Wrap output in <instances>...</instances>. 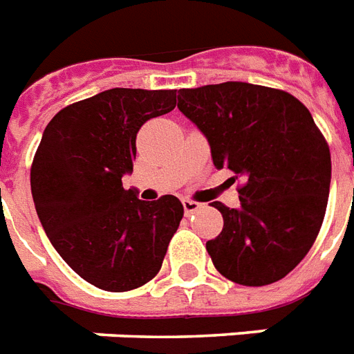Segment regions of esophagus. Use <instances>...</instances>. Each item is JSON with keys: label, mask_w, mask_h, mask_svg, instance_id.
<instances>
[{"label": "esophagus", "mask_w": 354, "mask_h": 354, "mask_svg": "<svg viewBox=\"0 0 354 354\" xmlns=\"http://www.w3.org/2000/svg\"><path fill=\"white\" fill-rule=\"evenodd\" d=\"M183 206H185V212L188 214V216H190V214H194V212L199 210V208H203V205L194 199H183Z\"/></svg>", "instance_id": "obj_1"}]
</instances>
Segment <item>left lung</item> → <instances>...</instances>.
Wrapping results in <instances>:
<instances>
[{
	"label": "left lung",
	"instance_id": "1",
	"mask_svg": "<svg viewBox=\"0 0 354 354\" xmlns=\"http://www.w3.org/2000/svg\"><path fill=\"white\" fill-rule=\"evenodd\" d=\"M177 107L205 133L216 168H228L241 208L212 203L223 230L206 241L219 272L263 287L285 278L315 245L329 199V144L290 93L247 82L179 89Z\"/></svg>",
	"mask_w": 354,
	"mask_h": 354
}]
</instances>
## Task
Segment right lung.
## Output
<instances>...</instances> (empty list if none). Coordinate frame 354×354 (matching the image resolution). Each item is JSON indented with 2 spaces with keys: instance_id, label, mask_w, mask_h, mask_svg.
<instances>
[{
  "instance_id": "right-lung-1",
  "label": "right lung",
  "mask_w": 354,
  "mask_h": 354,
  "mask_svg": "<svg viewBox=\"0 0 354 354\" xmlns=\"http://www.w3.org/2000/svg\"><path fill=\"white\" fill-rule=\"evenodd\" d=\"M177 89L115 87L56 113L30 166L45 234L87 283L126 292L153 279L185 208L175 195L140 201L124 190L137 133L177 104Z\"/></svg>"
}]
</instances>
